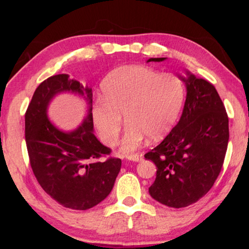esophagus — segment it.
I'll list each match as a JSON object with an SVG mask.
<instances>
[{
  "label": "esophagus",
  "instance_id": "esophagus-1",
  "mask_svg": "<svg viewBox=\"0 0 249 249\" xmlns=\"http://www.w3.org/2000/svg\"><path fill=\"white\" fill-rule=\"evenodd\" d=\"M127 160H129L131 161H141L142 160H143V157H142L141 154H138V153H136V154L127 155Z\"/></svg>",
  "mask_w": 249,
  "mask_h": 249
}]
</instances>
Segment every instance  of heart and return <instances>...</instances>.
<instances>
[{
  "mask_svg": "<svg viewBox=\"0 0 249 249\" xmlns=\"http://www.w3.org/2000/svg\"><path fill=\"white\" fill-rule=\"evenodd\" d=\"M103 98L94 105L92 116L105 144L118 143L123 123L128 122L122 151L130 153L150 137L158 140L176 124L185 97L182 79L143 65L121 67L105 78Z\"/></svg>",
  "mask_w": 249,
  "mask_h": 249,
  "instance_id": "obj_1",
  "label": "heart"
}]
</instances>
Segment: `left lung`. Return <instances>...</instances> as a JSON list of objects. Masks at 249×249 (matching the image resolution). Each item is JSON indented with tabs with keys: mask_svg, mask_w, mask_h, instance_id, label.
I'll return each instance as SVG.
<instances>
[{
	"mask_svg": "<svg viewBox=\"0 0 249 249\" xmlns=\"http://www.w3.org/2000/svg\"><path fill=\"white\" fill-rule=\"evenodd\" d=\"M166 57H151L161 62ZM179 78L186 100L178 124L160 144L144 155L157 168L149 193L170 208H185L212 188L223 167L229 141V120L212 83L190 71Z\"/></svg>",
	"mask_w": 249,
	"mask_h": 249,
	"instance_id": "obj_1",
	"label": "left lung"
}]
</instances>
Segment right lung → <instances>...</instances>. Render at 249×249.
I'll list each match as a JSON object with an SVG mask.
<instances>
[{"label": "right lung", "mask_w": 249, "mask_h": 249, "mask_svg": "<svg viewBox=\"0 0 249 249\" xmlns=\"http://www.w3.org/2000/svg\"><path fill=\"white\" fill-rule=\"evenodd\" d=\"M71 92L85 98L88 113L73 131H62L48 118V107L57 93ZM92 89L66 73L52 76L35 89L25 112V141L32 170L51 198L72 210H88L107 198L122 166L120 158L94 135Z\"/></svg>", "instance_id": "right-lung-1"}]
</instances>
